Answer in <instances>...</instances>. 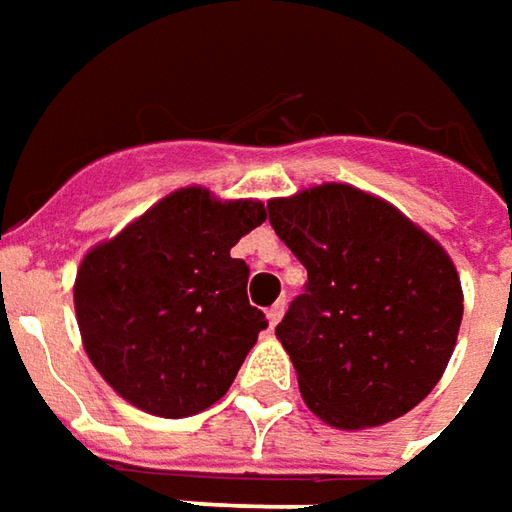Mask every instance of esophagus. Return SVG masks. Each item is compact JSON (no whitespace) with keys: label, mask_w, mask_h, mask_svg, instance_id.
<instances>
[{"label":"esophagus","mask_w":512,"mask_h":512,"mask_svg":"<svg viewBox=\"0 0 512 512\" xmlns=\"http://www.w3.org/2000/svg\"><path fill=\"white\" fill-rule=\"evenodd\" d=\"M285 314V300H277L271 305L269 311H266V319H269V328H277L280 325V319Z\"/></svg>","instance_id":"1"}]
</instances>
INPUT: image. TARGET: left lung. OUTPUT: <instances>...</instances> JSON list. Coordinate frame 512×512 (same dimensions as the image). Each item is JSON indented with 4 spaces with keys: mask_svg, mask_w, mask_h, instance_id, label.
Returning <instances> with one entry per match:
<instances>
[{
    "mask_svg": "<svg viewBox=\"0 0 512 512\" xmlns=\"http://www.w3.org/2000/svg\"><path fill=\"white\" fill-rule=\"evenodd\" d=\"M269 221L308 269L305 294L274 330L305 406L344 431L415 409L460 333L462 285L446 249L353 184L271 198Z\"/></svg>",
    "mask_w": 512,
    "mask_h": 512,
    "instance_id": "obj_1",
    "label": "left lung"
}]
</instances>
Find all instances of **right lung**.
<instances>
[{
  "mask_svg": "<svg viewBox=\"0 0 512 512\" xmlns=\"http://www.w3.org/2000/svg\"><path fill=\"white\" fill-rule=\"evenodd\" d=\"M266 221L255 198L182 187L83 255L75 316L83 350L123 401L190 417L221 401L266 316L232 246Z\"/></svg>",
  "mask_w": 512,
  "mask_h": 512,
  "instance_id": "obj_1",
  "label": "right lung"
}]
</instances>
